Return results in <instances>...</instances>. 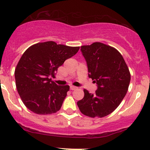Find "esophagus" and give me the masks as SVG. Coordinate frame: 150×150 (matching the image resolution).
Segmentation results:
<instances>
[{
  "label": "esophagus",
  "instance_id": "34e87169",
  "mask_svg": "<svg viewBox=\"0 0 150 150\" xmlns=\"http://www.w3.org/2000/svg\"><path fill=\"white\" fill-rule=\"evenodd\" d=\"M70 90H75V89H77V87H75V86H70Z\"/></svg>",
  "mask_w": 150,
  "mask_h": 150
}]
</instances>
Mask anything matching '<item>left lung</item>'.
<instances>
[{"instance_id":"1","label":"left lung","mask_w":150,"mask_h":150,"mask_svg":"<svg viewBox=\"0 0 150 150\" xmlns=\"http://www.w3.org/2000/svg\"><path fill=\"white\" fill-rule=\"evenodd\" d=\"M88 76L97 84L91 94L84 89L83 99L77 102L81 113L89 117H104L119 106L128 91L130 74L123 56L111 46L100 42L82 46Z\"/></svg>"}]
</instances>
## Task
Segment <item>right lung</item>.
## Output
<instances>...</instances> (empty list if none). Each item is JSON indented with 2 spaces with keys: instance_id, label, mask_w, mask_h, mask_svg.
I'll return each instance as SVG.
<instances>
[{
  "instance_id": "right-lung-1",
  "label": "right lung",
  "mask_w": 150,
  "mask_h": 150,
  "mask_svg": "<svg viewBox=\"0 0 150 150\" xmlns=\"http://www.w3.org/2000/svg\"><path fill=\"white\" fill-rule=\"evenodd\" d=\"M79 49L51 41L26 50L15 68V77L19 95L28 109L41 115L59 111L70 87L57 85L51 77Z\"/></svg>"
}]
</instances>
